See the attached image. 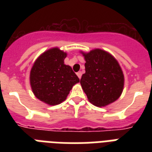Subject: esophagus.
<instances>
[{
  "mask_svg": "<svg viewBox=\"0 0 152 152\" xmlns=\"http://www.w3.org/2000/svg\"><path fill=\"white\" fill-rule=\"evenodd\" d=\"M76 75H77V76L79 77V79H81V76H82V72H78L76 73Z\"/></svg>",
  "mask_w": 152,
  "mask_h": 152,
  "instance_id": "34e87169",
  "label": "esophagus"
}]
</instances>
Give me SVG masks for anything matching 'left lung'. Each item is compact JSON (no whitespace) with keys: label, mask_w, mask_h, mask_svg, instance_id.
Segmentation results:
<instances>
[{"label":"left lung","mask_w":152,"mask_h":152,"mask_svg":"<svg viewBox=\"0 0 152 152\" xmlns=\"http://www.w3.org/2000/svg\"><path fill=\"white\" fill-rule=\"evenodd\" d=\"M86 72L80 83L90 102L105 106L120 97L124 87V75L113 56L96 49L83 53Z\"/></svg>","instance_id":"left-lung-1"}]
</instances>
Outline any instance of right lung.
I'll return each mask as SVG.
<instances>
[{
	"label": "right lung",
	"instance_id": "obj_1",
	"mask_svg": "<svg viewBox=\"0 0 152 152\" xmlns=\"http://www.w3.org/2000/svg\"><path fill=\"white\" fill-rule=\"evenodd\" d=\"M66 53L53 48L35 61L31 70L30 82L34 95L49 105H57L66 99L80 79L69 65L64 64Z\"/></svg>",
	"mask_w": 152,
	"mask_h": 152
}]
</instances>
